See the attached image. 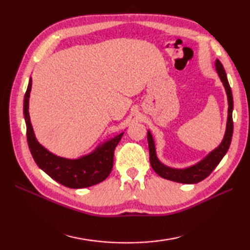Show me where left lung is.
<instances>
[{
    "label": "left lung",
    "instance_id": "left-lung-1",
    "mask_svg": "<svg viewBox=\"0 0 250 250\" xmlns=\"http://www.w3.org/2000/svg\"><path fill=\"white\" fill-rule=\"evenodd\" d=\"M216 70L217 73L224 83V86L226 88L227 95H228V102H229V109H228V122H227V131L225 134V139L222 141L220 146L216 148L214 151H211L208 156L203 159L200 163L195 164V166L185 168V169H175L169 168L158 160L156 156V148L155 143H153L152 136L150 132L148 131L147 133V140H148V146H149V160L151 167L153 168L159 176L162 178H166L172 182L182 183V184H196L201 182V180L205 179L210 173L214 171L215 167L218 166L221 159L225 157L228 149H229L232 134H233V119H232V110H233V97H232V90L228 82L227 74L224 66H222L221 62L217 59L216 60Z\"/></svg>",
    "mask_w": 250,
    "mask_h": 250
}]
</instances>
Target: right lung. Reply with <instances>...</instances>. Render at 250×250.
<instances>
[{"label": "right lung", "mask_w": 250, "mask_h": 250, "mask_svg": "<svg viewBox=\"0 0 250 250\" xmlns=\"http://www.w3.org/2000/svg\"><path fill=\"white\" fill-rule=\"evenodd\" d=\"M32 87V79L28 84L24 94L23 114L26 125V140L30 151L39 167L55 179L56 182L67 188L79 189L87 188L97 185L108 177L114 164V151L118 145L122 135L121 133L114 139L106 142L97 150L88 156L70 160L52 155L36 141L33 128H32L29 116V98Z\"/></svg>", "instance_id": "1"}]
</instances>
